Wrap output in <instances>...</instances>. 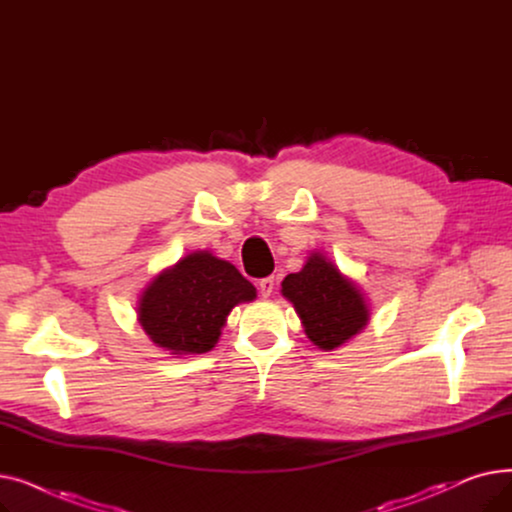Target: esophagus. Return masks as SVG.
<instances>
[{"label":"esophagus","instance_id":"1","mask_svg":"<svg viewBox=\"0 0 512 512\" xmlns=\"http://www.w3.org/2000/svg\"><path fill=\"white\" fill-rule=\"evenodd\" d=\"M274 286H276V280H274L272 276L259 280V294H261V297H263V299L270 297V294L274 292Z\"/></svg>","mask_w":512,"mask_h":512}]
</instances>
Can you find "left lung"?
I'll return each mask as SVG.
<instances>
[{
	"mask_svg": "<svg viewBox=\"0 0 512 512\" xmlns=\"http://www.w3.org/2000/svg\"><path fill=\"white\" fill-rule=\"evenodd\" d=\"M282 294L299 313L307 338L321 351H334L369 321L363 292L321 253H311L301 272L284 278Z\"/></svg>",
	"mask_w": 512,
	"mask_h": 512,
	"instance_id": "8db88e82",
	"label": "left lung"
}]
</instances>
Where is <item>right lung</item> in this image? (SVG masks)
Here are the masks:
<instances>
[{
    "instance_id": "right-lung-1",
    "label": "right lung",
    "mask_w": 512,
    "mask_h": 512,
    "mask_svg": "<svg viewBox=\"0 0 512 512\" xmlns=\"http://www.w3.org/2000/svg\"><path fill=\"white\" fill-rule=\"evenodd\" d=\"M255 297V286L232 263L197 251L145 288L139 324L170 355H201L218 342L232 307Z\"/></svg>"
}]
</instances>
